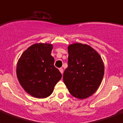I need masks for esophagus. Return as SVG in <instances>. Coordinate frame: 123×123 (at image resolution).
Segmentation results:
<instances>
[{
  "label": "esophagus",
  "mask_w": 123,
  "mask_h": 123,
  "mask_svg": "<svg viewBox=\"0 0 123 123\" xmlns=\"http://www.w3.org/2000/svg\"><path fill=\"white\" fill-rule=\"evenodd\" d=\"M59 70H60V72H61V74H63V69L62 68H60Z\"/></svg>",
  "instance_id": "1"
}]
</instances>
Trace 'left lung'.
<instances>
[{
  "label": "left lung",
  "mask_w": 123,
  "mask_h": 123,
  "mask_svg": "<svg viewBox=\"0 0 123 123\" xmlns=\"http://www.w3.org/2000/svg\"><path fill=\"white\" fill-rule=\"evenodd\" d=\"M68 67L63 79L74 97L84 99L96 92L104 74V62L91 46L80 43L68 46Z\"/></svg>",
  "instance_id": "left-lung-1"
}]
</instances>
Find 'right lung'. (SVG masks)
Instances as JSON below:
<instances>
[{
	"instance_id": "right-lung-1",
	"label": "right lung",
	"mask_w": 123,
	"mask_h": 123,
	"mask_svg": "<svg viewBox=\"0 0 123 123\" xmlns=\"http://www.w3.org/2000/svg\"><path fill=\"white\" fill-rule=\"evenodd\" d=\"M52 49L51 44L36 43L24 51L18 60L17 77L32 97L43 99L49 96L62 78V74L54 66Z\"/></svg>"
}]
</instances>
